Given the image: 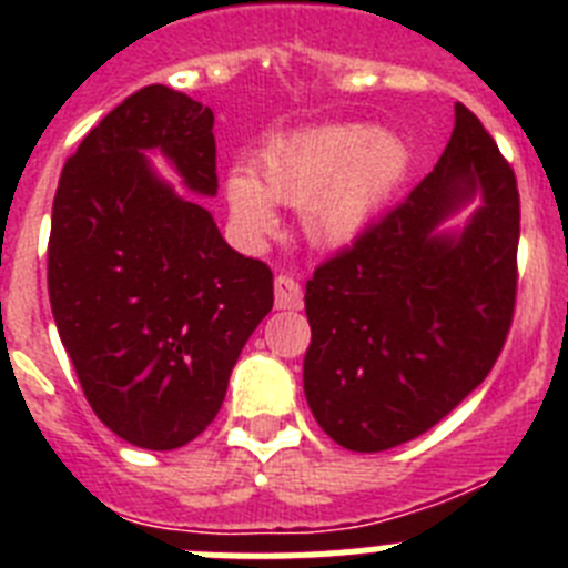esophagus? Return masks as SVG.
Segmentation results:
<instances>
[{"instance_id": "esophagus-1", "label": "esophagus", "mask_w": 568, "mask_h": 568, "mask_svg": "<svg viewBox=\"0 0 568 568\" xmlns=\"http://www.w3.org/2000/svg\"><path fill=\"white\" fill-rule=\"evenodd\" d=\"M304 304V293L301 284L290 275H278L275 278V307L278 310H298Z\"/></svg>"}]
</instances>
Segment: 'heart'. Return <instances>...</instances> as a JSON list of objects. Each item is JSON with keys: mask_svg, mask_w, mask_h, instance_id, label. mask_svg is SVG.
<instances>
[{"mask_svg": "<svg viewBox=\"0 0 568 568\" xmlns=\"http://www.w3.org/2000/svg\"><path fill=\"white\" fill-rule=\"evenodd\" d=\"M409 153L389 130L321 124L284 135L258 155L253 170L224 179L230 219L247 241L278 230L275 204L301 207L304 233L318 247H344L373 222L384 199L404 179Z\"/></svg>", "mask_w": 568, "mask_h": 568, "instance_id": "1", "label": "heart"}]
</instances>
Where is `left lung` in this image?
<instances>
[{
  "instance_id": "left-lung-1",
  "label": "left lung",
  "mask_w": 568,
  "mask_h": 568,
  "mask_svg": "<svg viewBox=\"0 0 568 568\" xmlns=\"http://www.w3.org/2000/svg\"><path fill=\"white\" fill-rule=\"evenodd\" d=\"M469 203L465 227L446 231ZM518 239L515 173L458 102L433 173L307 281L304 395L335 444H406L489 375L515 313Z\"/></svg>"
}]
</instances>
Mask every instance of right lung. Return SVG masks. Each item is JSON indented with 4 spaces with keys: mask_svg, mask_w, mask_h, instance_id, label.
Returning <instances> with one entry per match:
<instances>
[{
    "mask_svg": "<svg viewBox=\"0 0 568 568\" xmlns=\"http://www.w3.org/2000/svg\"><path fill=\"white\" fill-rule=\"evenodd\" d=\"M148 152L196 195L219 190L213 110L164 84L135 90L64 164L48 293L99 420L164 453L219 415L241 349L273 310V273L235 253L202 199L179 194Z\"/></svg>",
    "mask_w": 568,
    "mask_h": 568,
    "instance_id": "add662e5",
    "label": "right lung"
}]
</instances>
